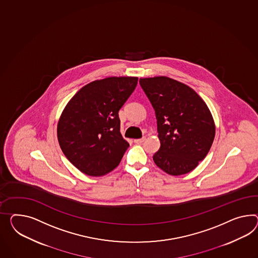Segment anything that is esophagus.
<instances>
[{
  "instance_id": "esophagus-1",
  "label": "esophagus",
  "mask_w": 258,
  "mask_h": 258,
  "mask_svg": "<svg viewBox=\"0 0 258 258\" xmlns=\"http://www.w3.org/2000/svg\"><path fill=\"white\" fill-rule=\"evenodd\" d=\"M145 137H144V138H142V139H134V142H135V143H137V144H141L142 142H144V140H145Z\"/></svg>"
}]
</instances>
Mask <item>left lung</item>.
I'll use <instances>...</instances> for the list:
<instances>
[{
    "instance_id": "8db88e82",
    "label": "left lung",
    "mask_w": 258,
    "mask_h": 258,
    "mask_svg": "<svg viewBox=\"0 0 258 258\" xmlns=\"http://www.w3.org/2000/svg\"><path fill=\"white\" fill-rule=\"evenodd\" d=\"M155 110L160 149L155 165L172 176L194 170L210 152L215 123L204 100L191 88L160 76L139 80Z\"/></svg>"
}]
</instances>
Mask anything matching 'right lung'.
<instances>
[{"label": "right lung", "instance_id": "obj_1", "mask_svg": "<svg viewBox=\"0 0 258 258\" xmlns=\"http://www.w3.org/2000/svg\"><path fill=\"white\" fill-rule=\"evenodd\" d=\"M139 78L94 80L74 95L60 114L57 137L67 158L80 171L101 177L119 165L129 143L122 138L119 110Z\"/></svg>", "mask_w": 258, "mask_h": 258}]
</instances>
